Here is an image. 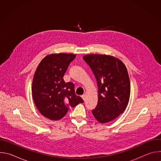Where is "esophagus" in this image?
<instances>
[{
  "instance_id": "34e87169",
  "label": "esophagus",
  "mask_w": 161,
  "mask_h": 161,
  "mask_svg": "<svg viewBox=\"0 0 161 161\" xmlns=\"http://www.w3.org/2000/svg\"><path fill=\"white\" fill-rule=\"evenodd\" d=\"M81 97L83 98V99L84 101H85V100H86V95H85V94L82 95V96H81Z\"/></svg>"
}]
</instances>
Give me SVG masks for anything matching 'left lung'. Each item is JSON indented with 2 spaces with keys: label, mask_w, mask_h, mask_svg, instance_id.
<instances>
[{
  "label": "left lung",
  "mask_w": 161,
  "mask_h": 161,
  "mask_svg": "<svg viewBox=\"0 0 161 161\" xmlns=\"http://www.w3.org/2000/svg\"><path fill=\"white\" fill-rule=\"evenodd\" d=\"M83 60L92 71L98 86V103L92 111L100 123L117 118L129 103L130 85L127 68L119 58L111 55L91 54Z\"/></svg>",
  "instance_id": "1"
}]
</instances>
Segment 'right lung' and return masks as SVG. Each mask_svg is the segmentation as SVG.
<instances>
[{
  "label": "right lung",
  "mask_w": 161,
  "mask_h": 161,
  "mask_svg": "<svg viewBox=\"0 0 161 161\" xmlns=\"http://www.w3.org/2000/svg\"><path fill=\"white\" fill-rule=\"evenodd\" d=\"M72 53H53L46 56L34 73L32 92L37 109L52 120L62 119L69 108L83 103L75 94V85L65 83L64 75L70 63L75 58Z\"/></svg>",
  "instance_id": "obj_1"
}]
</instances>
